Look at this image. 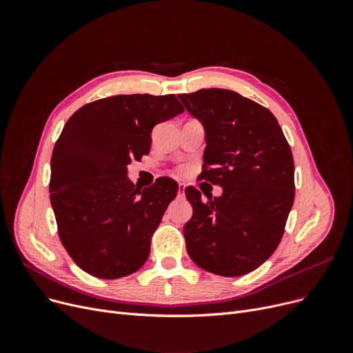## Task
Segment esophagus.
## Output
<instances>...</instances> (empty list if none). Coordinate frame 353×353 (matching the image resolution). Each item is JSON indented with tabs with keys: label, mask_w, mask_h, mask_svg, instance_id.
<instances>
[{
	"label": "esophagus",
	"mask_w": 353,
	"mask_h": 353,
	"mask_svg": "<svg viewBox=\"0 0 353 353\" xmlns=\"http://www.w3.org/2000/svg\"><path fill=\"white\" fill-rule=\"evenodd\" d=\"M184 189H186V184L184 183H179V196L184 194Z\"/></svg>",
	"instance_id": "34e87169"
}]
</instances>
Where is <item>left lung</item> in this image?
I'll return each instance as SVG.
<instances>
[{
	"label": "left lung",
	"mask_w": 353,
	"mask_h": 353,
	"mask_svg": "<svg viewBox=\"0 0 353 353\" xmlns=\"http://www.w3.org/2000/svg\"><path fill=\"white\" fill-rule=\"evenodd\" d=\"M179 99L206 134L201 179L223 188L219 197L189 186L193 208L183 233L192 261L210 273L246 274L279 246L294 200L292 150L276 117L225 88Z\"/></svg>",
	"instance_id": "obj_1"
}]
</instances>
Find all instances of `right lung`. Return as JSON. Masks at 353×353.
<instances>
[{"label":"right lung","mask_w":353,"mask_h":353,"mask_svg":"<svg viewBox=\"0 0 353 353\" xmlns=\"http://www.w3.org/2000/svg\"><path fill=\"white\" fill-rule=\"evenodd\" d=\"M184 111L174 94L113 96L79 108L54 145L50 200L61 243L84 272L119 279L137 272L179 186L160 177L140 190L127 165L152 147V130Z\"/></svg>","instance_id":"1"}]
</instances>
